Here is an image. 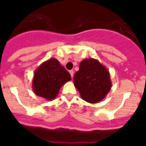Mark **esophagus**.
Segmentation results:
<instances>
[{
    "label": "esophagus",
    "mask_w": 146,
    "mask_h": 146,
    "mask_svg": "<svg viewBox=\"0 0 146 146\" xmlns=\"http://www.w3.org/2000/svg\"><path fill=\"white\" fill-rule=\"evenodd\" d=\"M69 73H70V74H71V77H73V76H74V71L70 70L69 71Z\"/></svg>",
    "instance_id": "esophagus-1"
}]
</instances>
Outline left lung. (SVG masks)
<instances>
[{"mask_svg":"<svg viewBox=\"0 0 146 146\" xmlns=\"http://www.w3.org/2000/svg\"><path fill=\"white\" fill-rule=\"evenodd\" d=\"M74 84L81 98L92 104L104 99L112 87L109 71L94 58L80 62L79 71L74 74Z\"/></svg>","mask_w":146,"mask_h":146,"instance_id":"obj_1","label":"left lung"}]
</instances>
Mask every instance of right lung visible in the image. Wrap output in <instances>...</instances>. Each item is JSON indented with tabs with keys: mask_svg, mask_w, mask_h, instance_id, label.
Returning a JSON list of instances; mask_svg holds the SVG:
<instances>
[{
	"mask_svg": "<svg viewBox=\"0 0 146 146\" xmlns=\"http://www.w3.org/2000/svg\"><path fill=\"white\" fill-rule=\"evenodd\" d=\"M71 80V75L60 62L50 58L43 62L33 74L32 88L37 96L52 101L58 94L60 88Z\"/></svg>",
	"mask_w": 146,
	"mask_h": 146,
	"instance_id": "add662e5",
	"label": "right lung"
}]
</instances>
